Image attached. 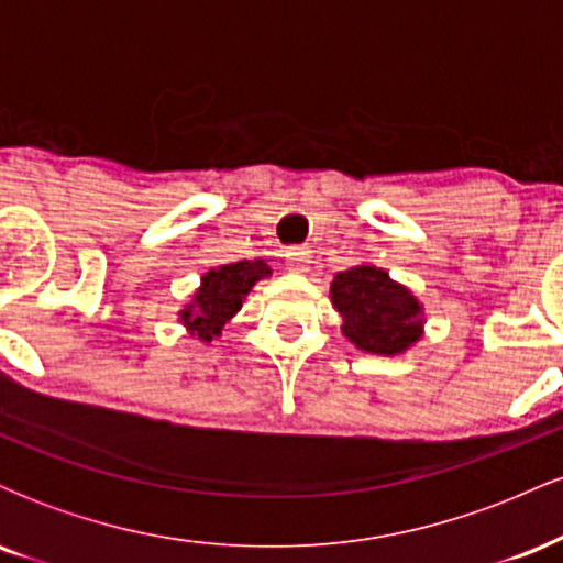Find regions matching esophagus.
<instances>
[{
	"mask_svg": "<svg viewBox=\"0 0 563 563\" xmlns=\"http://www.w3.org/2000/svg\"><path fill=\"white\" fill-rule=\"evenodd\" d=\"M309 262H312V256H309L307 249H288L286 251V267L290 269V273H307Z\"/></svg>",
	"mask_w": 563,
	"mask_h": 563,
	"instance_id": "34e87169",
	"label": "esophagus"
}]
</instances>
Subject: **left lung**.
<instances>
[{
	"mask_svg": "<svg viewBox=\"0 0 563 563\" xmlns=\"http://www.w3.org/2000/svg\"><path fill=\"white\" fill-rule=\"evenodd\" d=\"M333 307L344 335L373 354H399L421 339V303L378 267H352L333 277Z\"/></svg>",
	"mask_w": 563,
	"mask_h": 563,
	"instance_id": "obj_1",
	"label": "left lung"
}]
</instances>
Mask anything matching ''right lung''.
Returning <instances> with one entry per match:
<instances>
[{
    "label": "right lung",
    "instance_id": "add662e5",
    "mask_svg": "<svg viewBox=\"0 0 563 563\" xmlns=\"http://www.w3.org/2000/svg\"><path fill=\"white\" fill-rule=\"evenodd\" d=\"M269 275V267L260 262H235L219 269H209L200 283L196 301L183 312V322L198 339L211 341L222 333V325L241 309L243 296L256 280Z\"/></svg>",
    "mask_w": 563,
    "mask_h": 563
}]
</instances>
